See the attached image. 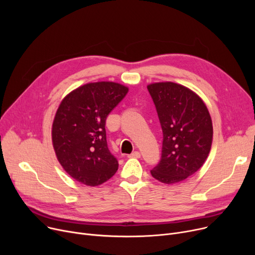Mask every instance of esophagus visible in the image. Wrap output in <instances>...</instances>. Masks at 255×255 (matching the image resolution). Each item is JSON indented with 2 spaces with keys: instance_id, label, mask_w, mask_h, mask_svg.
<instances>
[{
  "instance_id": "34e87169",
  "label": "esophagus",
  "mask_w": 255,
  "mask_h": 255,
  "mask_svg": "<svg viewBox=\"0 0 255 255\" xmlns=\"http://www.w3.org/2000/svg\"><path fill=\"white\" fill-rule=\"evenodd\" d=\"M128 157H129V158H140V153L137 152V151H135V152L131 153Z\"/></svg>"
}]
</instances>
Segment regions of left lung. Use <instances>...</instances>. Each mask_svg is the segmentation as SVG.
Wrapping results in <instances>:
<instances>
[{
  "instance_id": "8db88e82",
  "label": "left lung",
  "mask_w": 255,
  "mask_h": 255,
  "mask_svg": "<svg viewBox=\"0 0 255 255\" xmlns=\"http://www.w3.org/2000/svg\"><path fill=\"white\" fill-rule=\"evenodd\" d=\"M146 88L163 132L161 160L151 173L164 184L182 182L203 166L211 151L213 125L208 107L196 93L176 83Z\"/></svg>"
}]
</instances>
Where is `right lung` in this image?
Here are the masks:
<instances>
[{
	"instance_id": "obj_1",
	"label": "right lung",
	"mask_w": 255,
	"mask_h": 255,
	"mask_svg": "<svg viewBox=\"0 0 255 255\" xmlns=\"http://www.w3.org/2000/svg\"><path fill=\"white\" fill-rule=\"evenodd\" d=\"M113 82L89 83L66 95L51 128L53 150L68 175L87 186L110 180L119 162L109 150L105 121L128 93Z\"/></svg>"
}]
</instances>
